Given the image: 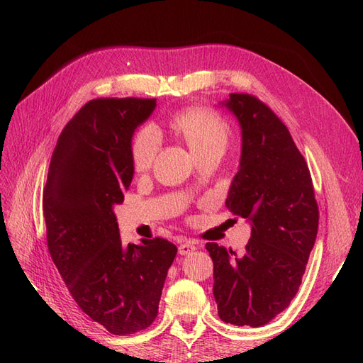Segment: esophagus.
<instances>
[{"instance_id": "34e87169", "label": "esophagus", "mask_w": 363, "mask_h": 363, "mask_svg": "<svg viewBox=\"0 0 363 363\" xmlns=\"http://www.w3.org/2000/svg\"><path fill=\"white\" fill-rule=\"evenodd\" d=\"M194 250H196V242L195 240H183V242L179 245V255L184 256L189 255Z\"/></svg>"}]
</instances>
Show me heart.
<instances>
[{
    "instance_id": "b5f03b06",
    "label": "heart",
    "mask_w": 363,
    "mask_h": 363,
    "mask_svg": "<svg viewBox=\"0 0 363 363\" xmlns=\"http://www.w3.org/2000/svg\"><path fill=\"white\" fill-rule=\"evenodd\" d=\"M171 128L188 142L194 155L216 147H227L230 127L225 121L206 107H192L174 113ZM160 133L156 127L147 125L138 131L131 142V160L136 172H147L156 162L160 150Z\"/></svg>"
}]
</instances>
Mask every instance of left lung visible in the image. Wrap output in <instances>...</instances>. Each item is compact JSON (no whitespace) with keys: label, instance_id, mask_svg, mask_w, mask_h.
Listing matches in <instances>:
<instances>
[{"label":"left lung","instance_id":"1","mask_svg":"<svg viewBox=\"0 0 363 363\" xmlns=\"http://www.w3.org/2000/svg\"><path fill=\"white\" fill-rule=\"evenodd\" d=\"M223 106L242 130L239 171L225 206L248 219L251 238L240 255L206 244L213 296L224 323L260 327L298 292L320 212L309 168L281 119L248 94H230Z\"/></svg>","mask_w":363,"mask_h":363}]
</instances>
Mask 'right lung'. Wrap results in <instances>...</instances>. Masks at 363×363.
Returning <instances> with one entry per match:
<instances>
[{"instance_id": "add662e5", "label": "right lung", "mask_w": 363, "mask_h": 363, "mask_svg": "<svg viewBox=\"0 0 363 363\" xmlns=\"http://www.w3.org/2000/svg\"><path fill=\"white\" fill-rule=\"evenodd\" d=\"M155 108V98L86 103L62 130L43 186L54 265L80 309L113 335L136 333L156 320L177 255L162 238L123 245L113 213L135 174L131 138Z\"/></svg>"}]
</instances>
